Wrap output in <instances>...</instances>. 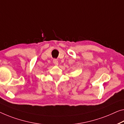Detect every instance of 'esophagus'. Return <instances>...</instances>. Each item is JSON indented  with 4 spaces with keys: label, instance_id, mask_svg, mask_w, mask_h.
<instances>
[{
    "label": "esophagus",
    "instance_id": "34e87169",
    "mask_svg": "<svg viewBox=\"0 0 124 124\" xmlns=\"http://www.w3.org/2000/svg\"><path fill=\"white\" fill-rule=\"evenodd\" d=\"M53 62H54V64L55 65H56V66L58 65L59 62H58V60L57 59H55L53 60Z\"/></svg>",
    "mask_w": 124,
    "mask_h": 124
}]
</instances>
